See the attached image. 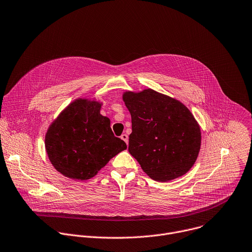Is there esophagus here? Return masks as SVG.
Here are the masks:
<instances>
[{
	"label": "esophagus",
	"instance_id": "obj_1",
	"mask_svg": "<svg viewBox=\"0 0 252 252\" xmlns=\"http://www.w3.org/2000/svg\"><path fill=\"white\" fill-rule=\"evenodd\" d=\"M121 138L127 144L128 143V136H127V134H126V133H123L122 135H121Z\"/></svg>",
	"mask_w": 252,
	"mask_h": 252
}]
</instances>
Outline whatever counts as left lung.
Instances as JSON below:
<instances>
[{
    "label": "left lung",
    "instance_id": "1",
    "mask_svg": "<svg viewBox=\"0 0 252 252\" xmlns=\"http://www.w3.org/2000/svg\"><path fill=\"white\" fill-rule=\"evenodd\" d=\"M131 116L128 151L153 180L167 182L187 173L201 148V129L179 101L152 89L126 92Z\"/></svg>",
    "mask_w": 252,
    "mask_h": 252
}]
</instances>
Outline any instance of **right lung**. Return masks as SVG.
<instances>
[{
	"label": "right lung",
	"mask_w": 252,
	"mask_h": 252,
	"mask_svg": "<svg viewBox=\"0 0 252 252\" xmlns=\"http://www.w3.org/2000/svg\"><path fill=\"white\" fill-rule=\"evenodd\" d=\"M101 104L78 99L51 124L45 135V148L54 168L62 175L87 180L121 151L124 140L116 137L110 119L100 114Z\"/></svg>",
	"instance_id": "right-lung-1"
}]
</instances>
